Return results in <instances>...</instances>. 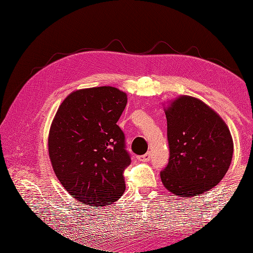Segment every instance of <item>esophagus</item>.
I'll return each mask as SVG.
<instances>
[{
    "instance_id": "34e87169",
    "label": "esophagus",
    "mask_w": 253,
    "mask_h": 253,
    "mask_svg": "<svg viewBox=\"0 0 253 253\" xmlns=\"http://www.w3.org/2000/svg\"><path fill=\"white\" fill-rule=\"evenodd\" d=\"M150 159H151V152H148L147 154H144L142 156H138V160H140V162H143V163L149 162Z\"/></svg>"
}]
</instances>
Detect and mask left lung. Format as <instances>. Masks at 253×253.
Segmentation results:
<instances>
[{"instance_id": "1", "label": "left lung", "mask_w": 253, "mask_h": 253, "mask_svg": "<svg viewBox=\"0 0 253 253\" xmlns=\"http://www.w3.org/2000/svg\"><path fill=\"white\" fill-rule=\"evenodd\" d=\"M170 157L160 178L171 193L191 197L211 190L224 178L233 155L225 121L210 106L180 96L165 110Z\"/></svg>"}]
</instances>
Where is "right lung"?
Returning <instances> with one entry per match:
<instances>
[{"instance_id":"1","label":"right lung","mask_w":253,"mask_h":253,"mask_svg":"<svg viewBox=\"0 0 253 253\" xmlns=\"http://www.w3.org/2000/svg\"><path fill=\"white\" fill-rule=\"evenodd\" d=\"M126 102V94L113 86L78 89L64 99L52 120V169L81 204L101 208L125 192L124 172L131 157L117 121Z\"/></svg>"}]
</instances>
